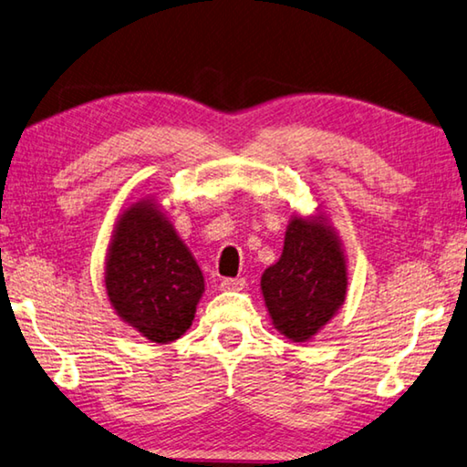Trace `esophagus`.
I'll return each mask as SVG.
<instances>
[{"mask_svg":"<svg viewBox=\"0 0 467 467\" xmlns=\"http://www.w3.org/2000/svg\"><path fill=\"white\" fill-rule=\"evenodd\" d=\"M246 287V279L244 276H238V279H223L221 281V289L223 291H240Z\"/></svg>","mask_w":467,"mask_h":467,"instance_id":"obj_1","label":"esophagus"}]
</instances>
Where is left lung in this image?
<instances>
[{"instance_id":"8db88e82","label":"left lung","mask_w":467,"mask_h":467,"mask_svg":"<svg viewBox=\"0 0 467 467\" xmlns=\"http://www.w3.org/2000/svg\"><path fill=\"white\" fill-rule=\"evenodd\" d=\"M276 330L306 342L328 324L347 296V263L324 217H296L285 234L279 263L260 281Z\"/></svg>"}]
</instances>
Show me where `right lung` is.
Returning <instances> with one entry per match:
<instances>
[{"label":"right lung","mask_w":467,"mask_h":467,"mask_svg":"<svg viewBox=\"0 0 467 467\" xmlns=\"http://www.w3.org/2000/svg\"><path fill=\"white\" fill-rule=\"evenodd\" d=\"M202 289L199 265L153 202L122 213L106 263V293L122 320L166 345L191 328Z\"/></svg>","instance_id":"right-lung-1"}]
</instances>
